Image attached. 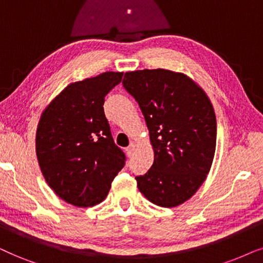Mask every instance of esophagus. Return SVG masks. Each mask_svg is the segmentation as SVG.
I'll list each match as a JSON object with an SVG mask.
<instances>
[{"label": "esophagus", "instance_id": "34e87169", "mask_svg": "<svg viewBox=\"0 0 263 263\" xmlns=\"http://www.w3.org/2000/svg\"><path fill=\"white\" fill-rule=\"evenodd\" d=\"M136 146H137V144H136L135 142L129 143V145L127 146V149H126V154H127V156H131L132 154H134V152L136 150Z\"/></svg>", "mask_w": 263, "mask_h": 263}]
</instances>
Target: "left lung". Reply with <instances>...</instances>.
Masks as SVG:
<instances>
[{"label":"left lung","instance_id":"1","mask_svg":"<svg viewBox=\"0 0 263 263\" xmlns=\"http://www.w3.org/2000/svg\"><path fill=\"white\" fill-rule=\"evenodd\" d=\"M122 85L144 115L154 163L136 177L154 204L172 208L195 195L211 171L216 118L211 100L184 73L168 69L126 72Z\"/></svg>","mask_w":263,"mask_h":263}]
</instances>
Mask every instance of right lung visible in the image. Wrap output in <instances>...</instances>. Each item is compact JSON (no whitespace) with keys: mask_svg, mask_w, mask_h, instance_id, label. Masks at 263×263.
<instances>
[{"mask_svg":"<svg viewBox=\"0 0 263 263\" xmlns=\"http://www.w3.org/2000/svg\"><path fill=\"white\" fill-rule=\"evenodd\" d=\"M122 72H104L71 83L48 104L36 134L43 177L59 197L76 207L106 198L126 156L115 144L104 115V97Z\"/></svg>","mask_w":263,"mask_h":263,"instance_id":"right-lung-1","label":"right lung"}]
</instances>
